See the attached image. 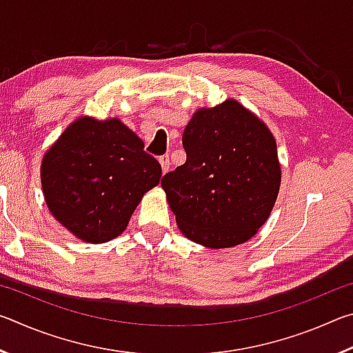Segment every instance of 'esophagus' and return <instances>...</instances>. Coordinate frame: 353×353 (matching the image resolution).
Returning <instances> with one entry per match:
<instances>
[{
  "label": "esophagus",
  "mask_w": 353,
  "mask_h": 353,
  "mask_svg": "<svg viewBox=\"0 0 353 353\" xmlns=\"http://www.w3.org/2000/svg\"><path fill=\"white\" fill-rule=\"evenodd\" d=\"M159 162H160V166H162V171L166 172L170 170V157L168 155H162V157H159Z\"/></svg>",
  "instance_id": "34e87169"
}]
</instances>
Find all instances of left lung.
I'll return each mask as SVG.
<instances>
[{
  "label": "left lung",
  "mask_w": 353,
  "mask_h": 353,
  "mask_svg": "<svg viewBox=\"0 0 353 353\" xmlns=\"http://www.w3.org/2000/svg\"><path fill=\"white\" fill-rule=\"evenodd\" d=\"M182 145L187 162L162 179L182 234L208 249L250 240L270 218L282 181L270 128L230 98L196 110Z\"/></svg>",
  "instance_id": "left-lung-1"
}]
</instances>
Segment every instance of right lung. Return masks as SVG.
Segmentation results:
<instances>
[{"mask_svg": "<svg viewBox=\"0 0 353 353\" xmlns=\"http://www.w3.org/2000/svg\"><path fill=\"white\" fill-rule=\"evenodd\" d=\"M143 148L121 119H74L41 159L48 210L85 243L119 236L146 191L162 177V166Z\"/></svg>", "mask_w": 353, "mask_h": 353, "instance_id": "add662e5", "label": "right lung"}]
</instances>
